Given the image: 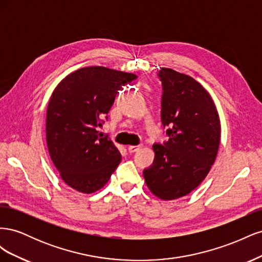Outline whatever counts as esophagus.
Returning <instances> with one entry per match:
<instances>
[{"label": "esophagus", "instance_id": "34e87169", "mask_svg": "<svg viewBox=\"0 0 262 262\" xmlns=\"http://www.w3.org/2000/svg\"><path fill=\"white\" fill-rule=\"evenodd\" d=\"M141 147H142V145H130L128 147V150H129V153H136L139 149H141Z\"/></svg>", "mask_w": 262, "mask_h": 262}]
</instances>
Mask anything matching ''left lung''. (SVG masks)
<instances>
[{
  "instance_id": "left-lung-1",
  "label": "left lung",
  "mask_w": 262,
  "mask_h": 262,
  "mask_svg": "<svg viewBox=\"0 0 262 262\" xmlns=\"http://www.w3.org/2000/svg\"><path fill=\"white\" fill-rule=\"evenodd\" d=\"M161 118L168 141L154 144L153 164L143 170L150 192L162 200L187 195L204 180L215 162L220 117L204 87L191 76L163 68Z\"/></svg>"
}]
</instances>
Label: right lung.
<instances>
[{
	"label": "right lung",
	"instance_id": "1",
	"mask_svg": "<svg viewBox=\"0 0 262 262\" xmlns=\"http://www.w3.org/2000/svg\"><path fill=\"white\" fill-rule=\"evenodd\" d=\"M138 76L104 67L69 74L55 87L47 109L49 154L62 180L83 193L104 187L121 162V154L98 128L118 91Z\"/></svg>",
	"mask_w": 262,
	"mask_h": 262
}]
</instances>
